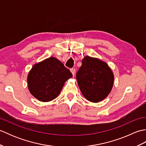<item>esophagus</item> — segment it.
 I'll return each mask as SVG.
<instances>
[{
    "label": "esophagus",
    "mask_w": 146,
    "mask_h": 146,
    "mask_svg": "<svg viewBox=\"0 0 146 146\" xmlns=\"http://www.w3.org/2000/svg\"><path fill=\"white\" fill-rule=\"evenodd\" d=\"M71 70V72L72 73V74H73V75L74 76L75 75V73H76V70L75 69V68H71V69L70 70Z\"/></svg>",
    "instance_id": "esophagus-1"
}]
</instances>
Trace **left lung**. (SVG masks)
<instances>
[{"label":"left lung","mask_w":146,"mask_h":146,"mask_svg":"<svg viewBox=\"0 0 146 146\" xmlns=\"http://www.w3.org/2000/svg\"><path fill=\"white\" fill-rule=\"evenodd\" d=\"M76 77L83 95L95 103L106 98L113 85V74L108 64L88 56L83 59Z\"/></svg>","instance_id":"1"}]
</instances>
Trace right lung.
<instances>
[{"label": "right lung", "instance_id": "add662e5", "mask_svg": "<svg viewBox=\"0 0 146 146\" xmlns=\"http://www.w3.org/2000/svg\"><path fill=\"white\" fill-rule=\"evenodd\" d=\"M72 73L54 57L35 64L27 76L31 94L41 102H49L60 94L65 82Z\"/></svg>", "mask_w": 146, "mask_h": 146}]
</instances>
